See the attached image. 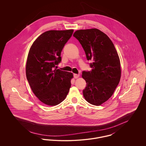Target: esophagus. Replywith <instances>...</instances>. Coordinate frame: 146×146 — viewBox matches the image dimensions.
Instances as JSON below:
<instances>
[{"instance_id": "obj_1", "label": "esophagus", "mask_w": 146, "mask_h": 146, "mask_svg": "<svg viewBox=\"0 0 146 146\" xmlns=\"http://www.w3.org/2000/svg\"><path fill=\"white\" fill-rule=\"evenodd\" d=\"M80 76V75L79 74H74V78H75V79H77V78H78Z\"/></svg>"}]
</instances>
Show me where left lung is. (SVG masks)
Here are the masks:
<instances>
[{"label": "left lung", "mask_w": 146, "mask_h": 146, "mask_svg": "<svg viewBox=\"0 0 146 146\" xmlns=\"http://www.w3.org/2000/svg\"><path fill=\"white\" fill-rule=\"evenodd\" d=\"M73 36L81 44L88 60H92L91 71L82 73L86 86L83 91L86 101L100 106L113 94L121 78L118 52L110 38L97 28L76 31Z\"/></svg>", "instance_id": "8db88e82"}]
</instances>
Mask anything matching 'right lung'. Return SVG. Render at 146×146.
I'll return each mask as SVG.
<instances>
[{"mask_svg": "<svg viewBox=\"0 0 146 146\" xmlns=\"http://www.w3.org/2000/svg\"><path fill=\"white\" fill-rule=\"evenodd\" d=\"M73 29L51 30L39 35L29 50L26 73L31 89L42 102L60 104L66 98L73 78L72 73L55 68Z\"/></svg>", "mask_w": 146, "mask_h": 146, "instance_id": "obj_1", "label": "right lung"}]
</instances>
